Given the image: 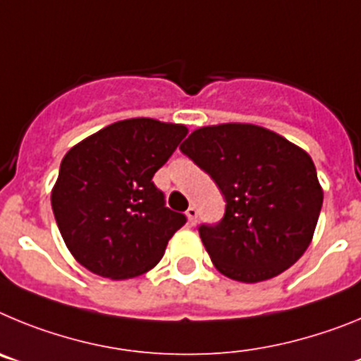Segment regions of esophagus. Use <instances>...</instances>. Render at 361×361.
Returning a JSON list of instances; mask_svg holds the SVG:
<instances>
[{
    "label": "esophagus",
    "instance_id": "34e87169",
    "mask_svg": "<svg viewBox=\"0 0 361 361\" xmlns=\"http://www.w3.org/2000/svg\"><path fill=\"white\" fill-rule=\"evenodd\" d=\"M186 216H188V222H190L191 226L197 224V219H199V212H197L195 206H190V208L186 209Z\"/></svg>",
    "mask_w": 361,
    "mask_h": 361
}]
</instances>
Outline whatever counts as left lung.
I'll return each instance as SVG.
<instances>
[{
	"label": "left lung",
	"instance_id": "left-lung-1",
	"mask_svg": "<svg viewBox=\"0 0 361 361\" xmlns=\"http://www.w3.org/2000/svg\"><path fill=\"white\" fill-rule=\"evenodd\" d=\"M180 152L212 175L226 199L224 219L199 229L222 275L264 282L305 253L324 202L305 149L257 124L224 123L191 132Z\"/></svg>",
	"mask_w": 361,
	"mask_h": 361
}]
</instances>
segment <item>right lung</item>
I'll use <instances>...</instances> for the list:
<instances>
[{
  "instance_id": "right-lung-1",
  "label": "right lung",
  "mask_w": 361,
  "mask_h": 361,
  "mask_svg": "<svg viewBox=\"0 0 361 361\" xmlns=\"http://www.w3.org/2000/svg\"><path fill=\"white\" fill-rule=\"evenodd\" d=\"M186 133L184 124L135 117L66 152L50 200L63 240L81 266L110 280L157 266L186 216L166 208L152 178Z\"/></svg>"
}]
</instances>
